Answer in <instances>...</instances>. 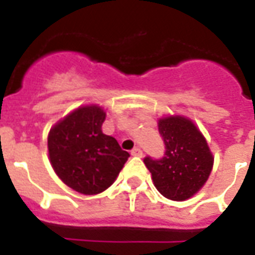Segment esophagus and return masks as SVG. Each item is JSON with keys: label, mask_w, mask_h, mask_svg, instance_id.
<instances>
[{"label": "esophagus", "mask_w": 255, "mask_h": 255, "mask_svg": "<svg viewBox=\"0 0 255 255\" xmlns=\"http://www.w3.org/2000/svg\"><path fill=\"white\" fill-rule=\"evenodd\" d=\"M131 155L132 156H137V157H141V156H143V151H141L139 147H136L131 151Z\"/></svg>", "instance_id": "34e87169"}]
</instances>
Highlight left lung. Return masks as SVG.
I'll use <instances>...</instances> for the list:
<instances>
[{
	"instance_id": "8db88e82",
	"label": "left lung",
	"mask_w": 255,
	"mask_h": 255,
	"mask_svg": "<svg viewBox=\"0 0 255 255\" xmlns=\"http://www.w3.org/2000/svg\"><path fill=\"white\" fill-rule=\"evenodd\" d=\"M159 132L165 153L155 160L147 156L144 164L151 172L156 189L164 197L184 201L201 189L213 168V155L193 122L184 116L159 120Z\"/></svg>"
}]
</instances>
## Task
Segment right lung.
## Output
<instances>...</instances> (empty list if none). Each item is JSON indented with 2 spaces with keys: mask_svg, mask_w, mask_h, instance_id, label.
Segmentation results:
<instances>
[{
  "mask_svg": "<svg viewBox=\"0 0 255 255\" xmlns=\"http://www.w3.org/2000/svg\"><path fill=\"white\" fill-rule=\"evenodd\" d=\"M106 112L85 106L63 118L47 137L50 163L66 185L82 194H98L112 185L129 157L115 137L104 135Z\"/></svg>",
  "mask_w": 255,
  "mask_h": 255,
  "instance_id": "right-lung-1",
  "label": "right lung"
}]
</instances>
